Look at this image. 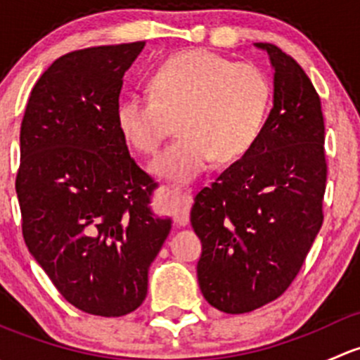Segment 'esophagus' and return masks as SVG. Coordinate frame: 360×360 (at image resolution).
<instances>
[{"label":"esophagus","mask_w":360,"mask_h":360,"mask_svg":"<svg viewBox=\"0 0 360 360\" xmlns=\"http://www.w3.org/2000/svg\"><path fill=\"white\" fill-rule=\"evenodd\" d=\"M174 198H176V223L184 226L190 221V209L193 203V195L190 190H179L174 188L172 190Z\"/></svg>","instance_id":"34e87169"}]
</instances>
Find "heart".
Returning <instances> with one entry per match:
<instances>
[{"instance_id":"obj_1","label":"heart","mask_w":360,"mask_h":360,"mask_svg":"<svg viewBox=\"0 0 360 360\" xmlns=\"http://www.w3.org/2000/svg\"><path fill=\"white\" fill-rule=\"evenodd\" d=\"M270 78L249 63L209 50H184L148 76V94H130L116 110L123 139L151 155L176 120L179 137L151 162V172L190 183L214 162L242 158L259 139L271 106Z\"/></svg>"}]
</instances>
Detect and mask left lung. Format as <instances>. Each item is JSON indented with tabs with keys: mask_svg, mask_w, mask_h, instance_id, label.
<instances>
[{
	"mask_svg": "<svg viewBox=\"0 0 360 360\" xmlns=\"http://www.w3.org/2000/svg\"><path fill=\"white\" fill-rule=\"evenodd\" d=\"M274 68V108L259 139L191 207L202 240L197 275L207 301L248 314L296 278L324 221L328 163L321 97L291 56L254 43Z\"/></svg>",
	"mask_w": 360,
	"mask_h": 360,
	"instance_id": "obj_1",
	"label": "left lung"
}]
</instances>
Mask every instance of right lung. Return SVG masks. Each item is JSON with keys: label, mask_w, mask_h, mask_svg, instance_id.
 I'll return each instance as SVG.
<instances>
[{"label": "right lung", "mask_w": 360, "mask_h": 360, "mask_svg": "<svg viewBox=\"0 0 360 360\" xmlns=\"http://www.w3.org/2000/svg\"><path fill=\"white\" fill-rule=\"evenodd\" d=\"M144 41L59 57L36 82L20 125L15 191L29 252L78 310L122 317L141 307L170 217L116 125L123 75Z\"/></svg>", "instance_id": "add662e5"}]
</instances>
